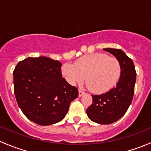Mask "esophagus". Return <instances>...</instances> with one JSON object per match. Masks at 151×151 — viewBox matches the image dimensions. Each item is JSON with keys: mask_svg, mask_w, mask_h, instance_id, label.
Masks as SVG:
<instances>
[{"mask_svg": "<svg viewBox=\"0 0 151 151\" xmlns=\"http://www.w3.org/2000/svg\"><path fill=\"white\" fill-rule=\"evenodd\" d=\"M85 94V92L84 91H83L82 90L79 89V96H83Z\"/></svg>", "mask_w": 151, "mask_h": 151, "instance_id": "1", "label": "esophagus"}]
</instances>
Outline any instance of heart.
<instances>
[{"instance_id": "obj_1", "label": "heart", "mask_w": 151, "mask_h": 151, "mask_svg": "<svg viewBox=\"0 0 151 151\" xmlns=\"http://www.w3.org/2000/svg\"><path fill=\"white\" fill-rule=\"evenodd\" d=\"M62 73L71 85L81 83L85 80L88 89L100 94L109 91L118 83L121 66L116 58L108 57L104 53H93L79 58L75 65L66 63Z\"/></svg>"}]
</instances>
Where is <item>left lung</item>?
<instances>
[{
  "label": "left lung",
  "instance_id": "left-lung-1",
  "mask_svg": "<svg viewBox=\"0 0 151 151\" xmlns=\"http://www.w3.org/2000/svg\"><path fill=\"white\" fill-rule=\"evenodd\" d=\"M120 62L121 74L115 87L101 95H92L93 104L87 109L88 118L99 124H110L121 118L133 99L136 71L133 61L120 49L105 48Z\"/></svg>",
  "mask_w": 151,
  "mask_h": 151
}]
</instances>
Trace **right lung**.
Segmentation results:
<instances>
[{
    "mask_svg": "<svg viewBox=\"0 0 151 151\" xmlns=\"http://www.w3.org/2000/svg\"><path fill=\"white\" fill-rule=\"evenodd\" d=\"M61 63L50 58L29 57L14 70V91L18 106L32 122L49 126L68 112L78 89L62 77Z\"/></svg>",
    "mask_w": 151,
    "mask_h": 151,
    "instance_id": "add662e5",
    "label": "right lung"
}]
</instances>
